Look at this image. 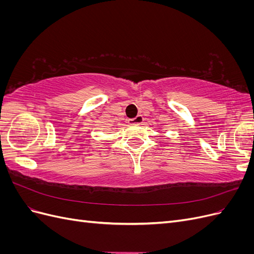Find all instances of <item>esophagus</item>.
Returning <instances> with one entry per match:
<instances>
[{
	"mask_svg": "<svg viewBox=\"0 0 254 254\" xmlns=\"http://www.w3.org/2000/svg\"><path fill=\"white\" fill-rule=\"evenodd\" d=\"M143 121H144V119L142 115H137V117H135L134 119L129 120L128 123L130 125H136V124H141V123H143Z\"/></svg>",
	"mask_w": 254,
	"mask_h": 254,
	"instance_id": "esophagus-1",
	"label": "esophagus"
}]
</instances>
